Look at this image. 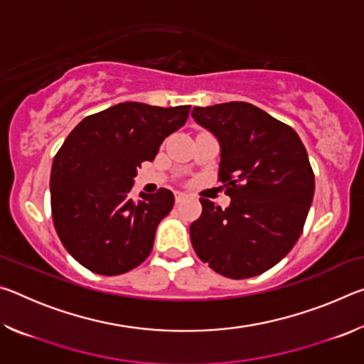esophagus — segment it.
<instances>
[{
  "mask_svg": "<svg viewBox=\"0 0 364 364\" xmlns=\"http://www.w3.org/2000/svg\"><path fill=\"white\" fill-rule=\"evenodd\" d=\"M184 197H186V194H184V193H180V191H178V193H175V200H176V204H180V202L184 199Z\"/></svg>",
  "mask_w": 364,
  "mask_h": 364,
  "instance_id": "1",
  "label": "esophagus"
}]
</instances>
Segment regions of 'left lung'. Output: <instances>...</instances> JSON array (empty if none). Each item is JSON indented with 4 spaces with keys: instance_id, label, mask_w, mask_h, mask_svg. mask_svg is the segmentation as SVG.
<instances>
[{
    "instance_id": "left-lung-1",
    "label": "left lung",
    "mask_w": 364,
    "mask_h": 364,
    "mask_svg": "<svg viewBox=\"0 0 364 364\" xmlns=\"http://www.w3.org/2000/svg\"><path fill=\"white\" fill-rule=\"evenodd\" d=\"M191 115L218 139V178L231 197L225 210L202 197L191 242L221 276L254 278L281 262L304 230L315 194L306 149L291 127L254 104L194 107Z\"/></svg>"
}]
</instances>
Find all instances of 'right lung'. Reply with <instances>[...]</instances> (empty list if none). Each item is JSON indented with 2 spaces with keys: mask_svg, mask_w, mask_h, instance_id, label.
<instances>
[{
  "mask_svg": "<svg viewBox=\"0 0 364 364\" xmlns=\"http://www.w3.org/2000/svg\"><path fill=\"white\" fill-rule=\"evenodd\" d=\"M191 106L120 102L86 117L54 157L51 212L67 252L93 273L117 276L149 257L156 230L175 204L171 191H130L144 160L186 123Z\"/></svg>",
  "mask_w": 364,
  "mask_h": 364,
  "instance_id": "1",
  "label": "right lung"
}]
</instances>
